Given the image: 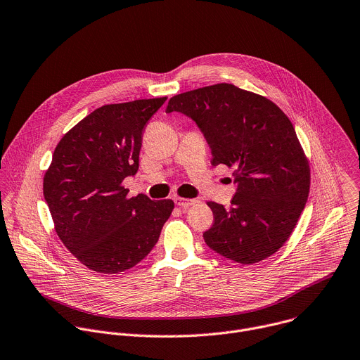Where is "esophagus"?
<instances>
[{
    "mask_svg": "<svg viewBox=\"0 0 360 360\" xmlns=\"http://www.w3.org/2000/svg\"><path fill=\"white\" fill-rule=\"evenodd\" d=\"M174 202H175V205H178L179 207L186 209V207H189V206H193L198 200H196V199H185V198H179V196H176V198L174 199Z\"/></svg>",
    "mask_w": 360,
    "mask_h": 360,
    "instance_id": "obj_1",
    "label": "esophagus"
}]
</instances>
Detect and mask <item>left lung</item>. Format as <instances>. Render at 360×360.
Here are the masks:
<instances>
[{
	"mask_svg": "<svg viewBox=\"0 0 360 360\" xmlns=\"http://www.w3.org/2000/svg\"><path fill=\"white\" fill-rule=\"evenodd\" d=\"M191 117L212 151V165L233 168L230 207L207 202L209 249L240 264L273 256L291 236L311 184L308 160L290 118L271 100L219 83L171 97L167 112Z\"/></svg>",
	"mask_w": 360,
	"mask_h": 360,
	"instance_id": "obj_1",
	"label": "left lung"
}]
</instances>
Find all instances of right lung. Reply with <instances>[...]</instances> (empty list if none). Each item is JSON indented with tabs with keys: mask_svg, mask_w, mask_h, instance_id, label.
<instances>
[{
	"mask_svg": "<svg viewBox=\"0 0 360 360\" xmlns=\"http://www.w3.org/2000/svg\"><path fill=\"white\" fill-rule=\"evenodd\" d=\"M167 97L96 108L55 148L44 196L66 249L87 269L115 274L139 264L158 242L171 199L127 198L139 171L143 131Z\"/></svg>",
	"mask_w": 360,
	"mask_h": 360,
	"instance_id": "add662e5",
	"label": "right lung"
}]
</instances>
